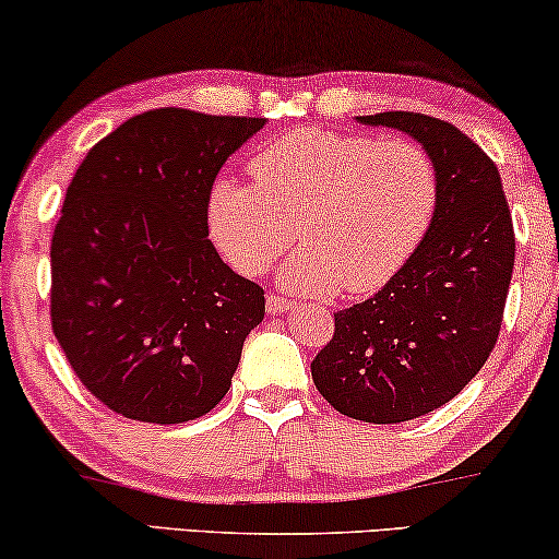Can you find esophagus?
Returning a JSON list of instances; mask_svg holds the SVG:
<instances>
[{
    "instance_id": "34e87169",
    "label": "esophagus",
    "mask_w": 559,
    "mask_h": 559,
    "mask_svg": "<svg viewBox=\"0 0 559 559\" xmlns=\"http://www.w3.org/2000/svg\"><path fill=\"white\" fill-rule=\"evenodd\" d=\"M293 306H295V302L289 300V297H282V295H274V293L266 295V310H270V313H285V310H289Z\"/></svg>"
}]
</instances>
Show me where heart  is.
Masks as SVG:
<instances>
[{
	"label": "heart",
	"instance_id": "heart-1",
	"mask_svg": "<svg viewBox=\"0 0 559 559\" xmlns=\"http://www.w3.org/2000/svg\"><path fill=\"white\" fill-rule=\"evenodd\" d=\"M249 169L257 185H213L210 230L251 277L272 270L297 230L302 246L282 282L300 295L388 285L424 243L441 198L433 156L403 135L300 128L274 138Z\"/></svg>",
	"mask_w": 559,
	"mask_h": 559
}]
</instances>
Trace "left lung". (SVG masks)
<instances>
[{"mask_svg":"<svg viewBox=\"0 0 559 559\" xmlns=\"http://www.w3.org/2000/svg\"><path fill=\"white\" fill-rule=\"evenodd\" d=\"M416 138L439 166L429 234L380 293L333 316V338L310 361L344 416L401 424L460 395L488 361L503 323L516 236L501 174L452 122L421 112L359 115Z\"/></svg>","mask_w":559,"mask_h":559,"instance_id":"8db88e82","label":"left lung"}]
</instances>
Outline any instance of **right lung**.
Returning <instances> with one entry per match:
<instances>
[{
	"instance_id": "add662e5",
	"label": "right lung",
	"mask_w": 559,
	"mask_h": 559,
	"mask_svg": "<svg viewBox=\"0 0 559 559\" xmlns=\"http://www.w3.org/2000/svg\"><path fill=\"white\" fill-rule=\"evenodd\" d=\"M264 118L162 107L103 138L50 241V325L71 369L122 418L185 424L228 393L264 289L207 238L221 166Z\"/></svg>"
}]
</instances>
